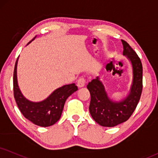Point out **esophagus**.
I'll return each mask as SVG.
<instances>
[{
	"instance_id": "1",
	"label": "esophagus",
	"mask_w": 158,
	"mask_h": 158,
	"mask_svg": "<svg viewBox=\"0 0 158 158\" xmlns=\"http://www.w3.org/2000/svg\"><path fill=\"white\" fill-rule=\"evenodd\" d=\"M86 83H87L86 80H85V78H84L83 77H79L78 80L77 81V85L79 88H81V87L84 86V85L86 84Z\"/></svg>"
}]
</instances>
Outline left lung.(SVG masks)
Segmentation results:
<instances>
[{
	"label": "left lung",
	"mask_w": 158,
	"mask_h": 158,
	"mask_svg": "<svg viewBox=\"0 0 158 158\" xmlns=\"http://www.w3.org/2000/svg\"><path fill=\"white\" fill-rule=\"evenodd\" d=\"M122 40L123 55L133 67V83L128 96L119 102H114L107 94L99 77L87 85L91 94L89 112L97 123L103 127H114L128 120L136 108L143 89V67L141 59L127 42Z\"/></svg>",
	"instance_id": "1"
}]
</instances>
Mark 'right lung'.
I'll list each match as a JSON object with an SVG mask.
<instances>
[{
	"mask_svg": "<svg viewBox=\"0 0 158 158\" xmlns=\"http://www.w3.org/2000/svg\"><path fill=\"white\" fill-rule=\"evenodd\" d=\"M36 37V36H35ZM35 37L29 43L34 40ZM17 58L13 75L14 97L22 114L36 125L49 127L57 122L61 117L67 99L77 90L75 83L65 85L53 91L45 100L39 102H31L25 98L19 90L17 79Z\"/></svg>",
	"mask_w": 158,
	"mask_h": 158,
	"instance_id": "right-lung-1",
	"label": "right lung"
}]
</instances>
